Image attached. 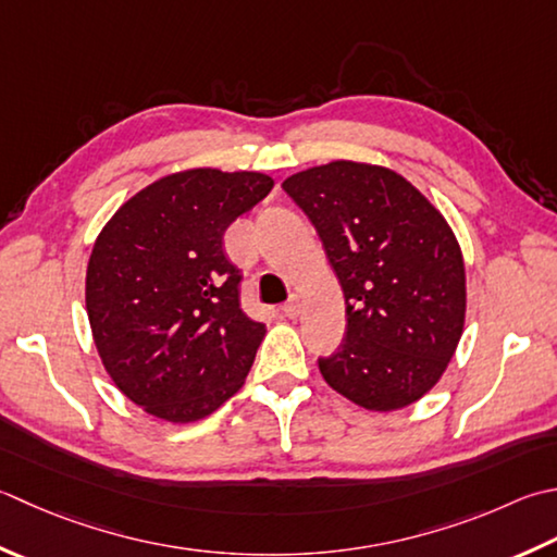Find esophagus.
Returning <instances> with one entry per match:
<instances>
[{
    "label": "esophagus",
    "instance_id": "1",
    "mask_svg": "<svg viewBox=\"0 0 557 557\" xmlns=\"http://www.w3.org/2000/svg\"><path fill=\"white\" fill-rule=\"evenodd\" d=\"M299 311H301V304H299V299H289L287 304H282V313H285L287 319H297Z\"/></svg>",
    "mask_w": 557,
    "mask_h": 557
}]
</instances>
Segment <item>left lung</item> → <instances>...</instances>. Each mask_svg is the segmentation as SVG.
Listing matches in <instances>:
<instances>
[{
  "label": "left lung",
  "instance_id": "8db88e82",
  "mask_svg": "<svg viewBox=\"0 0 557 557\" xmlns=\"http://www.w3.org/2000/svg\"><path fill=\"white\" fill-rule=\"evenodd\" d=\"M282 188L319 232L345 294V341L319 369L355 406L391 412L437 384L461 341L466 268L449 222L400 173L337 159Z\"/></svg>",
  "mask_w": 557,
  "mask_h": 557
}]
</instances>
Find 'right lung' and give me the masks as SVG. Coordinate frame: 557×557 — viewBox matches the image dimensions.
Instances as JSON below:
<instances>
[{
    "label": "right lung",
    "instance_id": "add662e5",
    "mask_svg": "<svg viewBox=\"0 0 557 557\" xmlns=\"http://www.w3.org/2000/svg\"><path fill=\"white\" fill-rule=\"evenodd\" d=\"M258 171L188 169L135 193L86 265V313L108 376L149 416L202 420L244 386L265 325L238 304L224 232L265 198Z\"/></svg>",
    "mask_w": 557,
    "mask_h": 557
}]
</instances>
